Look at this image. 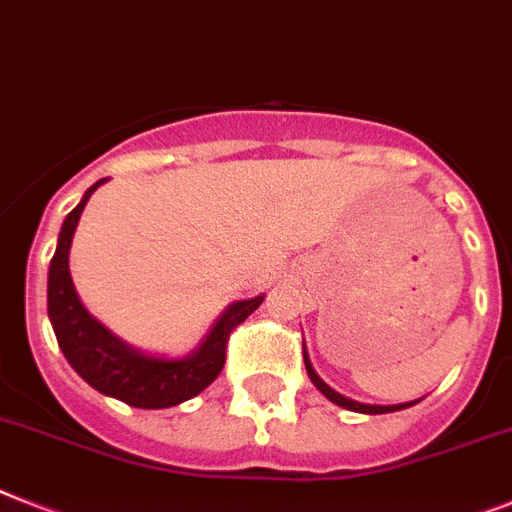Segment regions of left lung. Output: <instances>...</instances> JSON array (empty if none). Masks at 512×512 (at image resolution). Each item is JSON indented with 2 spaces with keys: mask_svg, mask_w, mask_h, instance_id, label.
I'll list each match as a JSON object with an SVG mask.
<instances>
[{
  "mask_svg": "<svg viewBox=\"0 0 512 512\" xmlns=\"http://www.w3.org/2000/svg\"><path fill=\"white\" fill-rule=\"evenodd\" d=\"M303 361H306V371H308V379L314 382V387L319 392H322L324 398L332 400L335 405H340V408H348V411H356V413H369V416H377V413H395V411H403V408H411V405H416L418 400H411V403H400V405H369V403H358V400H350L345 398V395H340L337 390H332L327 382H324L319 374L314 371V366H311V361H308L306 356V345H303Z\"/></svg>",
  "mask_w": 512,
  "mask_h": 512,
  "instance_id": "1",
  "label": "left lung"
}]
</instances>
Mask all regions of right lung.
<instances>
[{
    "label": "right lung",
    "mask_w": 512,
    "mask_h": 512,
    "mask_svg": "<svg viewBox=\"0 0 512 512\" xmlns=\"http://www.w3.org/2000/svg\"><path fill=\"white\" fill-rule=\"evenodd\" d=\"M99 185H104V180L83 193L80 204L67 214L59 230L57 251L52 256L49 280H46L49 322L67 363L96 392L122 400L133 408H149V411L172 408V405L196 398L198 392H204L219 377V371L225 366L227 337L264 303V295L230 303L217 322L211 324L204 340L198 342V348L190 350L188 356H156V353L128 345L83 306L70 277V246H73L75 227L88 198L94 196Z\"/></svg>",
    "instance_id": "obj_1"
}]
</instances>
